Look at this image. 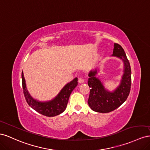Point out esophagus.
Instances as JSON below:
<instances>
[{
	"instance_id": "esophagus-1",
	"label": "esophagus",
	"mask_w": 150,
	"mask_h": 150,
	"mask_svg": "<svg viewBox=\"0 0 150 150\" xmlns=\"http://www.w3.org/2000/svg\"><path fill=\"white\" fill-rule=\"evenodd\" d=\"M79 83H83L84 82V80H83V78H79Z\"/></svg>"
}]
</instances>
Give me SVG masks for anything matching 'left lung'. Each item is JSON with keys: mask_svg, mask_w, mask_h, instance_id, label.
I'll return each instance as SVG.
<instances>
[{"mask_svg": "<svg viewBox=\"0 0 150 150\" xmlns=\"http://www.w3.org/2000/svg\"><path fill=\"white\" fill-rule=\"evenodd\" d=\"M112 56L117 57L122 59L125 63V74L119 87L110 93L104 89L100 81L95 76L97 70L91 71L88 76V85L90 90L88 104L90 108L97 112L108 113L122 105L126 101L131 91V70L129 60L122 46L114 43V48Z\"/></svg>", "mask_w": 150, "mask_h": 150, "instance_id": "1", "label": "left lung"}]
</instances>
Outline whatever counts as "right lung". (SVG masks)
<instances>
[{
	"instance_id": "1",
	"label": "right lung",
	"mask_w": 150,
	"mask_h": 150,
	"mask_svg": "<svg viewBox=\"0 0 150 150\" xmlns=\"http://www.w3.org/2000/svg\"><path fill=\"white\" fill-rule=\"evenodd\" d=\"M77 78L67 84L54 99L48 102H39L36 101L29 96L25 87V79L22 72V84L23 93L28 105L40 114L48 117H53L60 114L67 108L68 99L71 92L78 85Z\"/></svg>"
}]
</instances>
